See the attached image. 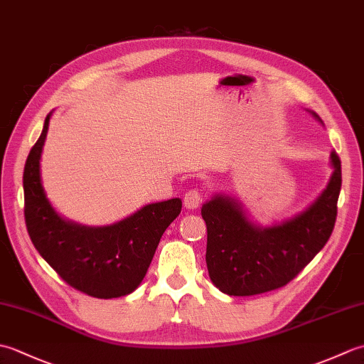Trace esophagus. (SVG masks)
Returning <instances> with one entry per match:
<instances>
[{
  "label": "esophagus",
  "mask_w": 364,
  "mask_h": 364,
  "mask_svg": "<svg viewBox=\"0 0 364 364\" xmlns=\"http://www.w3.org/2000/svg\"><path fill=\"white\" fill-rule=\"evenodd\" d=\"M202 200H203L202 192H200L198 189H189L186 194H184L183 203L188 208V210H196V208H198L200 203H202Z\"/></svg>",
  "instance_id": "1"
}]
</instances>
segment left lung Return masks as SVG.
<instances>
[{
  "label": "left lung",
  "mask_w": 364,
  "mask_h": 364,
  "mask_svg": "<svg viewBox=\"0 0 364 364\" xmlns=\"http://www.w3.org/2000/svg\"><path fill=\"white\" fill-rule=\"evenodd\" d=\"M330 158L333 175L327 188L308 210L282 225L255 227L241 205L228 197L218 196L203 205L206 266L222 292L255 296L283 288L322 250L335 228L343 181L341 159L335 150Z\"/></svg>",
  "instance_id": "1"
}]
</instances>
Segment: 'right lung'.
<instances>
[{
  "label": "right lung",
  "instance_id": "right-lung-1",
  "mask_svg": "<svg viewBox=\"0 0 364 364\" xmlns=\"http://www.w3.org/2000/svg\"><path fill=\"white\" fill-rule=\"evenodd\" d=\"M50 115L23 172L28 235L42 258L72 288L97 299L127 296L144 280L161 236L181 213V200L146 205L109 227H81L59 218L41 181Z\"/></svg>",
  "mask_w": 364,
  "mask_h": 364
}]
</instances>
